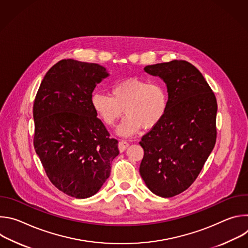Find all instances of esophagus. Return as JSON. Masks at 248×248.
<instances>
[{"label": "esophagus", "mask_w": 248, "mask_h": 248, "mask_svg": "<svg viewBox=\"0 0 248 248\" xmlns=\"http://www.w3.org/2000/svg\"><path fill=\"white\" fill-rule=\"evenodd\" d=\"M128 142H126V141H124V140H121L120 142H119V150L121 151V152H124L127 147H128Z\"/></svg>", "instance_id": "obj_1"}]
</instances>
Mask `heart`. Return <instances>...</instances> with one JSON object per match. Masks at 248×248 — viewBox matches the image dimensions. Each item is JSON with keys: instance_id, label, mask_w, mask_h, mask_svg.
Instances as JSON below:
<instances>
[{"instance_id": "obj_1", "label": "heart", "mask_w": 248, "mask_h": 248, "mask_svg": "<svg viewBox=\"0 0 248 248\" xmlns=\"http://www.w3.org/2000/svg\"><path fill=\"white\" fill-rule=\"evenodd\" d=\"M91 103L107 126H114L124 109L126 117L119 126L118 133L129 136L137 133L142 126L150 129L162 122L169 107V93L161 80L130 78L115 83L111 95L93 93Z\"/></svg>"}]
</instances>
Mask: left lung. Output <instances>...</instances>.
I'll list each match as a JSON object with an SVG mask.
<instances>
[{"mask_svg": "<svg viewBox=\"0 0 248 248\" xmlns=\"http://www.w3.org/2000/svg\"><path fill=\"white\" fill-rule=\"evenodd\" d=\"M144 70L167 84L169 107L162 122L141 138L144 156L139 172L153 193L169 198L194 183L215 146L217 100L202 74L186 61Z\"/></svg>", "mask_w": 248, "mask_h": 248, "instance_id": "obj_1", "label": "left lung"}]
</instances>
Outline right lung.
Here are the masks:
<instances>
[{"instance_id": "obj_1", "label": "right lung", "mask_w": 248, "mask_h": 248, "mask_svg": "<svg viewBox=\"0 0 248 248\" xmlns=\"http://www.w3.org/2000/svg\"><path fill=\"white\" fill-rule=\"evenodd\" d=\"M108 76L98 63L62 60L48 70L34 100V149L50 182L72 197L97 193L119 155L118 140L110 138L91 103L97 83Z\"/></svg>"}]
</instances>
